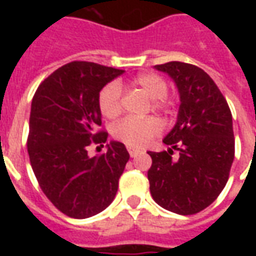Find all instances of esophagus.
<instances>
[{
	"mask_svg": "<svg viewBox=\"0 0 256 256\" xmlns=\"http://www.w3.org/2000/svg\"><path fill=\"white\" fill-rule=\"evenodd\" d=\"M128 154H130V156H132V158H136V156L140 154V150H134V148H128Z\"/></svg>",
	"mask_w": 256,
	"mask_h": 256,
	"instance_id": "obj_1",
	"label": "esophagus"
}]
</instances>
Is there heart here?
Wrapping results in <instances>:
<instances>
[{"label": "heart", "instance_id": "obj_1", "mask_svg": "<svg viewBox=\"0 0 256 256\" xmlns=\"http://www.w3.org/2000/svg\"><path fill=\"white\" fill-rule=\"evenodd\" d=\"M133 84L145 92L152 98L155 110L167 111L172 102L167 100V84L164 79L154 72L140 74L133 79ZM98 108L101 114L108 119H115L122 112V89L116 82L106 84L98 94ZM162 132V124L156 118H124L118 122L112 134L133 148H144Z\"/></svg>", "mask_w": 256, "mask_h": 256}]
</instances>
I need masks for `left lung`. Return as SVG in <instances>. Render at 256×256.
<instances>
[{
	"instance_id": "8db88e82",
	"label": "left lung",
	"mask_w": 256,
	"mask_h": 256,
	"mask_svg": "<svg viewBox=\"0 0 256 256\" xmlns=\"http://www.w3.org/2000/svg\"><path fill=\"white\" fill-rule=\"evenodd\" d=\"M177 84L180 110L176 126L163 142L170 148L148 152L150 194L163 208L180 215L202 211L225 188L234 159L232 112L218 86L193 64L155 66ZM174 150H180L177 160Z\"/></svg>"
}]
</instances>
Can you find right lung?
Returning <instances> with one entry per match:
<instances>
[{
  "label": "right lung",
  "instance_id": "add662e5",
  "mask_svg": "<svg viewBox=\"0 0 256 256\" xmlns=\"http://www.w3.org/2000/svg\"><path fill=\"white\" fill-rule=\"evenodd\" d=\"M123 70L90 62L58 68L32 97L27 150L42 192L63 214L84 220L106 210L118 192L128 155L111 141L106 152L90 158V144H104L98 130V94Z\"/></svg>",
  "mask_w": 256,
  "mask_h": 256
}]
</instances>
